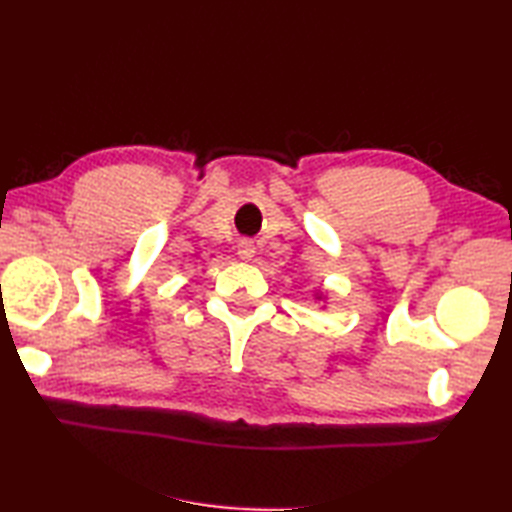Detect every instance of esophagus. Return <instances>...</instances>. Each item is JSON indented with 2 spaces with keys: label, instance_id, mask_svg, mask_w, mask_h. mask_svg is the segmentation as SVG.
Listing matches in <instances>:
<instances>
[{
  "label": "esophagus",
  "instance_id": "34e87169",
  "mask_svg": "<svg viewBox=\"0 0 512 512\" xmlns=\"http://www.w3.org/2000/svg\"><path fill=\"white\" fill-rule=\"evenodd\" d=\"M237 255L242 259H250L255 255V244L250 242V239H242V242L237 244Z\"/></svg>",
  "mask_w": 512,
  "mask_h": 512
}]
</instances>
